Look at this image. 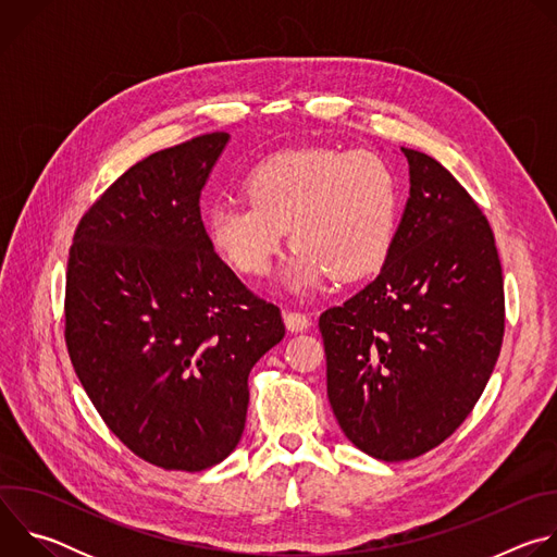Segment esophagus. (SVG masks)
Returning a JSON list of instances; mask_svg holds the SVG:
<instances>
[{"mask_svg": "<svg viewBox=\"0 0 557 557\" xmlns=\"http://www.w3.org/2000/svg\"><path fill=\"white\" fill-rule=\"evenodd\" d=\"M284 324H286V329H288L290 333H304V331L310 329V320H308V317H306L304 312H295V310L284 312Z\"/></svg>", "mask_w": 557, "mask_h": 557, "instance_id": "34e87169", "label": "esophagus"}]
</instances>
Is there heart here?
Here are the masks:
<instances>
[{
  "label": "heart",
  "instance_id": "heart-1",
  "mask_svg": "<svg viewBox=\"0 0 557 557\" xmlns=\"http://www.w3.org/2000/svg\"><path fill=\"white\" fill-rule=\"evenodd\" d=\"M246 202L207 213L211 249L237 273L260 277L282 251L286 231L297 247L282 286L314 288L331 273L361 280L383 267L396 231V183L381 156L306 147L280 151L245 181Z\"/></svg>",
  "mask_w": 557,
  "mask_h": 557
}]
</instances>
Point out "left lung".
I'll return each instance as SVG.
<instances>
[{"label": "left lung", "mask_w": 557, "mask_h": 557, "mask_svg": "<svg viewBox=\"0 0 557 557\" xmlns=\"http://www.w3.org/2000/svg\"><path fill=\"white\" fill-rule=\"evenodd\" d=\"M410 198L374 282L322 312L329 401L372 458H417L467 419L505 333L494 233L432 156L401 147Z\"/></svg>", "instance_id": "8db88e82"}]
</instances>
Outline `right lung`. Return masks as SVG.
Instances as JSON below:
<instances>
[{"label": "right lung", "instance_id": "1", "mask_svg": "<svg viewBox=\"0 0 557 557\" xmlns=\"http://www.w3.org/2000/svg\"><path fill=\"white\" fill-rule=\"evenodd\" d=\"M226 132L156 151L78 222L65 346L106 425L143 460L202 471L240 443L249 372L284 337L277 306L218 258L200 191Z\"/></svg>", "mask_w": 557, "mask_h": 557}]
</instances>
